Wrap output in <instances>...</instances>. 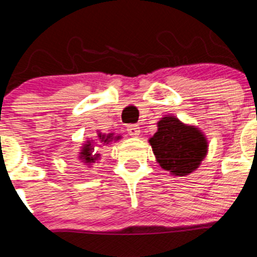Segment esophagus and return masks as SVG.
<instances>
[{
  "instance_id": "1",
  "label": "esophagus",
  "mask_w": 257,
  "mask_h": 257,
  "mask_svg": "<svg viewBox=\"0 0 257 257\" xmlns=\"http://www.w3.org/2000/svg\"><path fill=\"white\" fill-rule=\"evenodd\" d=\"M127 133L130 134L131 136H139L140 134V127L138 124H128L127 126Z\"/></svg>"
}]
</instances>
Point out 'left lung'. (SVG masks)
Here are the masks:
<instances>
[{"instance_id":"left-lung-1","label":"left lung","mask_w":257,"mask_h":257,"mask_svg":"<svg viewBox=\"0 0 257 257\" xmlns=\"http://www.w3.org/2000/svg\"><path fill=\"white\" fill-rule=\"evenodd\" d=\"M158 130L151 138L157 162L175 176H187L198 169L207 154V140L194 126H188L176 117H163Z\"/></svg>"}]
</instances>
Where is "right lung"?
I'll return each mask as SVG.
<instances>
[{"instance_id": "1", "label": "right lung", "mask_w": 257, "mask_h": 257, "mask_svg": "<svg viewBox=\"0 0 257 257\" xmlns=\"http://www.w3.org/2000/svg\"><path fill=\"white\" fill-rule=\"evenodd\" d=\"M97 136H99L100 142L108 144V142H110L109 139H112L113 134H109V135L106 136L103 135V134H99ZM114 139H119V136H117ZM92 152H94V148H92L91 142H87V144L83 145L82 151L79 153V160H82V162L86 163V165H88V163H94L95 161H97V158H99V154H92Z\"/></svg>"}]
</instances>
